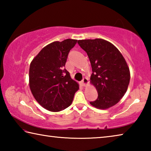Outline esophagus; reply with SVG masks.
Listing matches in <instances>:
<instances>
[{
    "label": "esophagus",
    "instance_id": "obj_1",
    "mask_svg": "<svg viewBox=\"0 0 151 151\" xmlns=\"http://www.w3.org/2000/svg\"><path fill=\"white\" fill-rule=\"evenodd\" d=\"M88 80L87 78H84L83 79V81H82V85H83V86H86L88 85Z\"/></svg>",
    "mask_w": 151,
    "mask_h": 151
}]
</instances>
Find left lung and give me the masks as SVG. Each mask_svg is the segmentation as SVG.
<instances>
[{
  "mask_svg": "<svg viewBox=\"0 0 151 151\" xmlns=\"http://www.w3.org/2000/svg\"><path fill=\"white\" fill-rule=\"evenodd\" d=\"M78 44L87 53L93 70L91 84L98 93V98L90 104L99 109L111 108L121 101L129 85L131 74L126 60L106 40H78Z\"/></svg>",
  "mask_w": 151,
  "mask_h": 151,
  "instance_id": "8db88e82",
  "label": "left lung"
}]
</instances>
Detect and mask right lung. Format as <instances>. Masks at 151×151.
<instances>
[{
    "label": "right lung",
    "mask_w": 151,
    "mask_h": 151,
    "mask_svg": "<svg viewBox=\"0 0 151 151\" xmlns=\"http://www.w3.org/2000/svg\"><path fill=\"white\" fill-rule=\"evenodd\" d=\"M77 40L51 42L33 58L29 68V86L33 96L43 108L59 112L69 106L79 89L65 68L68 54Z\"/></svg>",
    "instance_id": "1"
}]
</instances>
